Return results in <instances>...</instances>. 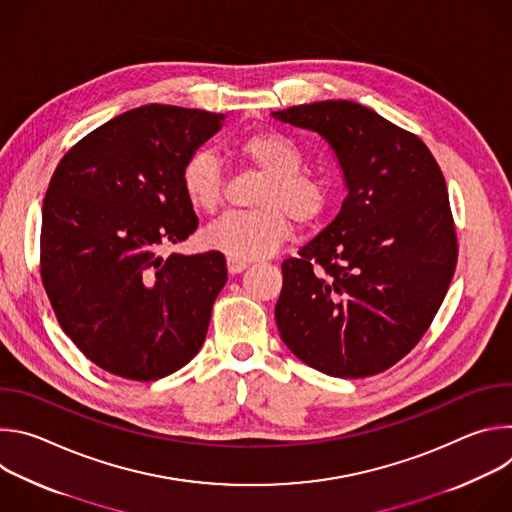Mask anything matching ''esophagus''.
Instances as JSON below:
<instances>
[{
  "instance_id": "1",
  "label": "esophagus",
  "mask_w": 512,
  "mask_h": 512,
  "mask_svg": "<svg viewBox=\"0 0 512 512\" xmlns=\"http://www.w3.org/2000/svg\"><path fill=\"white\" fill-rule=\"evenodd\" d=\"M249 267V261H239V259H233V257H227V269L231 275H237L241 271H245Z\"/></svg>"
}]
</instances>
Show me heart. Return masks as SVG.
<instances>
[{
  "mask_svg": "<svg viewBox=\"0 0 512 512\" xmlns=\"http://www.w3.org/2000/svg\"><path fill=\"white\" fill-rule=\"evenodd\" d=\"M237 156L265 174L253 212L223 216L202 233L208 251L239 261H251L273 253L289 235L291 223L298 227L318 225L330 206L328 184L304 170L300 145L277 131H257L243 137ZM182 190L194 210L214 212L223 204L225 178L216 158L196 152L182 168Z\"/></svg>",
  "mask_w": 512,
  "mask_h": 512,
  "instance_id": "b5f03b06",
  "label": "heart"
}]
</instances>
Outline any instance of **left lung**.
Listing matches in <instances>:
<instances>
[{"instance_id":"left-lung-1","label":"left lung","mask_w":512,"mask_h":512,"mask_svg":"<svg viewBox=\"0 0 512 512\" xmlns=\"http://www.w3.org/2000/svg\"><path fill=\"white\" fill-rule=\"evenodd\" d=\"M271 117L318 133L348 190L334 221L281 265L279 336L330 377L387 371L421 340L456 269L444 174L417 135L354 101Z\"/></svg>"}]
</instances>
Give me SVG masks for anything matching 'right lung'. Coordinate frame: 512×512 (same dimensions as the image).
Masks as SVG:
<instances>
[{
  "label": "right lung",
  "instance_id": "1",
  "mask_svg": "<svg viewBox=\"0 0 512 512\" xmlns=\"http://www.w3.org/2000/svg\"><path fill=\"white\" fill-rule=\"evenodd\" d=\"M223 113L143 105L68 150L42 204L44 289L64 334L103 371L156 381L204 344L223 253L160 251L198 227L182 168Z\"/></svg>",
  "mask_w": 512,
  "mask_h": 512
}]
</instances>
